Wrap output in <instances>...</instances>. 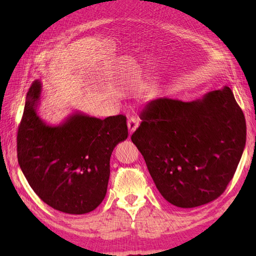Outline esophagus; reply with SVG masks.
<instances>
[{
    "mask_svg": "<svg viewBox=\"0 0 256 256\" xmlns=\"http://www.w3.org/2000/svg\"><path fill=\"white\" fill-rule=\"evenodd\" d=\"M138 121L135 118H130L128 120V131H130V134H132L135 130L138 128Z\"/></svg>",
    "mask_w": 256,
    "mask_h": 256,
    "instance_id": "esophagus-1",
    "label": "esophagus"
}]
</instances>
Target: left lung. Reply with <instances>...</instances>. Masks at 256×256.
<instances>
[{
	"label": "left lung",
	"instance_id": "left-lung-1",
	"mask_svg": "<svg viewBox=\"0 0 256 256\" xmlns=\"http://www.w3.org/2000/svg\"><path fill=\"white\" fill-rule=\"evenodd\" d=\"M131 136L160 194L194 208L224 194L243 154L246 118L229 86L190 102L158 98Z\"/></svg>",
	"mask_w": 256,
	"mask_h": 256
}]
</instances>
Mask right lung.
<instances>
[{"mask_svg": "<svg viewBox=\"0 0 256 256\" xmlns=\"http://www.w3.org/2000/svg\"><path fill=\"white\" fill-rule=\"evenodd\" d=\"M42 84L35 80L27 92L18 132V160L35 194L45 204L69 214L94 210L104 199L110 157L128 138L126 118L104 120L74 112L59 125L37 114Z\"/></svg>", "mask_w": 256, "mask_h": 256, "instance_id": "add662e5", "label": "right lung"}]
</instances>
